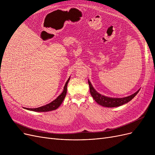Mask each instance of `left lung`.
<instances>
[{"mask_svg": "<svg viewBox=\"0 0 155 155\" xmlns=\"http://www.w3.org/2000/svg\"><path fill=\"white\" fill-rule=\"evenodd\" d=\"M88 83L89 85V88H90V92L92 97L98 104L105 107H116L121 105H123L125 104H127L129 101L135 97V96L138 93L140 89L137 91L133 94L124 97H107L101 94L99 92H97L94 88L93 87L91 81L88 79Z\"/></svg>", "mask_w": 155, "mask_h": 155, "instance_id": "1", "label": "left lung"}]
</instances>
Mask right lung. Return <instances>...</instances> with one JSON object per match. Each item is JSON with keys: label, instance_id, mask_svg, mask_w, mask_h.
Masks as SVG:
<instances>
[{"label": "right lung", "instance_id": "right-lung-1", "mask_svg": "<svg viewBox=\"0 0 155 155\" xmlns=\"http://www.w3.org/2000/svg\"><path fill=\"white\" fill-rule=\"evenodd\" d=\"M70 77H69L66 83H65L64 88H63V91L62 92V93L61 94L56 98L55 100L50 103V104H46L44 106H42L38 108H34V109H30V108H29V109L28 108H25V109L29 110H31V111H35V112H48V111L54 110L55 109H57L61 105L65 96H66L67 92V85L70 80Z\"/></svg>", "mask_w": 155, "mask_h": 155}]
</instances>
